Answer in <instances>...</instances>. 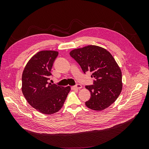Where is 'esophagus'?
<instances>
[{
  "mask_svg": "<svg viewBox=\"0 0 149 149\" xmlns=\"http://www.w3.org/2000/svg\"><path fill=\"white\" fill-rule=\"evenodd\" d=\"M82 88V85L79 84H77L75 86H73L71 87L72 89H80L81 88Z\"/></svg>",
  "mask_w": 149,
  "mask_h": 149,
  "instance_id": "34e87169",
  "label": "esophagus"
}]
</instances>
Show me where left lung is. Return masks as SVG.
I'll return each instance as SVG.
<instances>
[{"mask_svg":"<svg viewBox=\"0 0 149 149\" xmlns=\"http://www.w3.org/2000/svg\"><path fill=\"white\" fill-rule=\"evenodd\" d=\"M85 73L92 72L93 85L86 86L91 97L85 102L89 109L102 111L110 106L119 97L123 89L122 72L111 54L96 45L73 49L70 53Z\"/></svg>","mask_w":149,"mask_h":149,"instance_id":"obj_1","label":"left lung"}]
</instances>
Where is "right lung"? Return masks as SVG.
Returning a JSON list of instances; mask_svg holds the SVG:
<instances>
[{
    "label": "right lung",
    "instance_id": "add662e5",
    "mask_svg": "<svg viewBox=\"0 0 149 149\" xmlns=\"http://www.w3.org/2000/svg\"><path fill=\"white\" fill-rule=\"evenodd\" d=\"M58 52L40 51L30 58L22 73V91L29 104L44 114L60 111L70 91V86L63 87L48 82L51 70Z\"/></svg>",
    "mask_w": 149,
    "mask_h": 149
}]
</instances>
